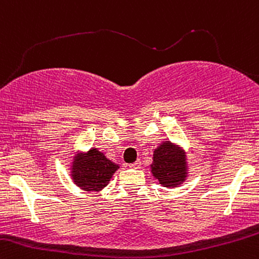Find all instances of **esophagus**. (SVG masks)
<instances>
[{
    "label": "esophagus",
    "instance_id": "1",
    "mask_svg": "<svg viewBox=\"0 0 259 259\" xmlns=\"http://www.w3.org/2000/svg\"><path fill=\"white\" fill-rule=\"evenodd\" d=\"M130 167H131V168H140V167H141V161H136L135 163L130 164Z\"/></svg>",
    "mask_w": 259,
    "mask_h": 259
}]
</instances>
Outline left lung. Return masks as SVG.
I'll return each instance as SVG.
<instances>
[{
  "label": "left lung",
  "mask_w": 259,
  "mask_h": 259,
  "mask_svg": "<svg viewBox=\"0 0 259 259\" xmlns=\"http://www.w3.org/2000/svg\"><path fill=\"white\" fill-rule=\"evenodd\" d=\"M152 159L151 173L162 187L176 188L186 182L189 166L187 152L182 146L163 141L154 148Z\"/></svg>",
  "instance_id": "1"
}]
</instances>
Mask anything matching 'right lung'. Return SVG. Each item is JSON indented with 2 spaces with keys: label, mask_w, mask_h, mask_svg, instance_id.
I'll use <instances>...</instances> for the list:
<instances>
[{
  "label": "right lung",
  "mask_w": 259,
  "mask_h": 259,
  "mask_svg": "<svg viewBox=\"0 0 259 259\" xmlns=\"http://www.w3.org/2000/svg\"><path fill=\"white\" fill-rule=\"evenodd\" d=\"M70 164L73 183L87 192H100L107 187L112 176L119 168V164L108 159L96 147L86 152L76 151Z\"/></svg>",
  "instance_id": "1"
}]
</instances>
